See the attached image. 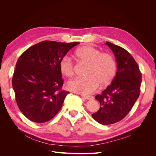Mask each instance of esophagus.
I'll return each mask as SVG.
<instances>
[{
    "label": "esophagus",
    "instance_id": "esophagus-1",
    "mask_svg": "<svg viewBox=\"0 0 156 156\" xmlns=\"http://www.w3.org/2000/svg\"><path fill=\"white\" fill-rule=\"evenodd\" d=\"M82 97L84 98V99H85V100H94V97L93 96H84V95H83L82 96Z\"/></svg>",
    "mask_w": 156,
    "mask_h": 156
}]
</instances>
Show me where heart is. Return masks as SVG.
Instances as JSON below:
<instances>
[{"instance_id":"obj_1","label":"heart","mask_w":156,"mask_h":156,"mask_svg":"<svg viewBox=\"0 0 156 156\" xmlns=\"http://www.w3.org/2000/svg\"><path fill=\"white\" fill-rule=\"evenodd\" d=\"M74 55L80 62L88 64L85 78H78L68 83L70 90L90 95L98 90L100 84L103 87L109 84L115 77L116 64L112 56L101 53L92 46L84 45L75 50ZM61 73L66 77H72L74 73L72 60L67 56L61 58L59 62Z\"/></svg>"}]
</instances>
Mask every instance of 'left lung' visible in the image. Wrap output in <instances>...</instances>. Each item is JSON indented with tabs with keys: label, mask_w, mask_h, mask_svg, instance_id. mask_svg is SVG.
I'll list each match as a JSON object with an SVG mask.
<instances>
[{
	"label": "left lung",
	"mask_w": 156,
	"mask_h": 156,
	"mask_svg": "<svg viewBox=\"0 0 156 156\" xmlns=\"http://www.w3.org/2000/svg\"><path fill=\"white\" fill-rule=\"evenodd\" d=\"M114 53L117 71L111 84L95 99L100 108L92 115L103 125L115 124L128 114L140 94L142 77L138 64L128 52L120 46L106 41Z\"/></svg>",
	"instance_id": "left-lung-1"
}]
</instances>
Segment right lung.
<instances>
[{
  "label": "right lung",
  "instance_id": "1",
  "mask_svg": "<svg viewBox=\"0 0 156 156\" xmlns=\"http://www.w3.org/2000/svg\"><path fill=\"white\" fill-rule=\"evenodd\" d=\"M79 44L43 41L27 49L19 58L12 87L18 107L28 119L44 123L62 108L69 92L61 90L64 81L59 62Z\"/></svg>",
  "mask_w": 156,
  "mask_h": 156
}]
</instances>
